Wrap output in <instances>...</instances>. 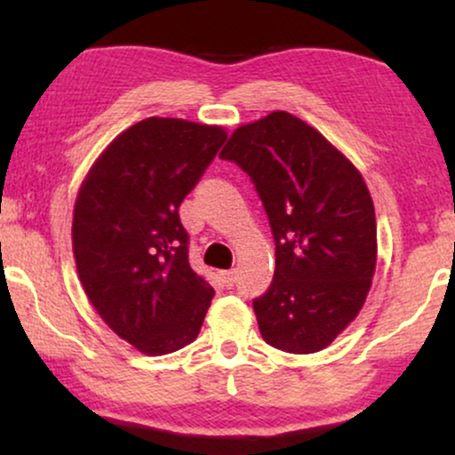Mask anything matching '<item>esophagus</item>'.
Here are the masks:
<instances>
[{
  "label": "esophagus",
  "mask_w": 455,
  "mask_h": 455,
  "mask_svg": "<svg viewBox=\"0 0 455 455\" xmlns=\"http://www.w3.org/2000/svg\"><path fill=\"white\" fill-rule=\"evenodd\" d=\"M221 282L226 283V288H234L235 282H238V271L235 269H229V271H221Z\"/></svg>",
  "instance_id": "34e87169"
}]
</instances>
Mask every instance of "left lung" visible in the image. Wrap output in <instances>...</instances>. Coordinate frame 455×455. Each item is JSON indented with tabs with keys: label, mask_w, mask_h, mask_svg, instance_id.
Masks as SVG:
<instances>
[{
	"label": "left lung",
	"mask_w": 455,
	"mask_h": 455,
	"mask_svg": "<svg viewBox=\"0 0 455 455\" xmlns=\"http://www.w3.org/2000/svg\"><path fill=\"white\" fill-rule=\"evenodd\" d=\"M251 176L275 240L269 290L254 298L260 335L291 354L327 347L363 308L377 223L363 176L288 111L240 126L220 153Z\"/></svg>",
	"instance_id": "1"
}]
</instances>
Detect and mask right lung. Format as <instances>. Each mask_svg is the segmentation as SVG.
I'll return each mask as SVG.
<instances>
[{
  "instance_id": "add662e5",
  "label": "right lung",
  "mask_w": 455,
  "mask_h": 455,
  "mask_svg": "<svg viewBox=\"0 0 455 455\" xmlns=\"http://www.w3.org/2000/svg\"><path fill=\"white\" fill-rule=\"evenodd\" d=\"M226 139L220 126L147 117L105 148L80 186L72 221L80 283L136 350L176 352L201 331L215 290L192 271L178 209Z\"/></svg>"
}]
</instances>
